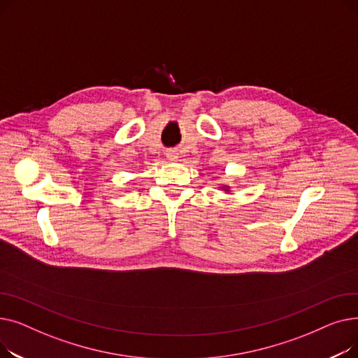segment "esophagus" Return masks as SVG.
Listing matches in <instances>:
<instances>
[{
  "label": "esophagus",
  "mask_w": 358,
  "mask_h": 358,
  "mask_svg": "<svg viewBox=\"0 0 358 358\" xmlns=\"http://www.w3.org/2000/svg\"><path fill=\"white\" fill-rule=\"evenodd\" d=\"M165 157L169 161H177L178 159V150L177 149H166L165 150Z\"/></svg>",
  "instance_id": "1"
}]
</instances>
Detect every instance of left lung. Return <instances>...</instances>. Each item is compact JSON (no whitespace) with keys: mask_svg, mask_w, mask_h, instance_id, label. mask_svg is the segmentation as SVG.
Returning <instances> with one entry per match:
<instances>
[{"mask_svg":"<svg viewBox=\"0 0 358 358\" xmlns=\"http://www.w3.org/2000/svg\"><path fill=\"white\" fill-rule=\"evenodd\" d=\"M223 189H224V187H223Z\"/></svg>","mask_w":358,"mask_h":358,"instance_id":"8db88e82","label":"left lung"}]
</instances>
